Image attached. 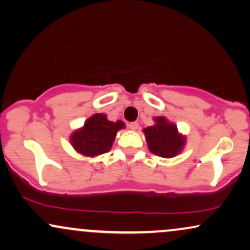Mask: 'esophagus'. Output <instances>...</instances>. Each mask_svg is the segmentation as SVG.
<instances>
[{
    "label": "esophagus",
    "mask_w": 250,
    "mask_h": 250,
    "mask_svg": "<svg viewBox=\"0 0 250 250\" xmlns=\"http://www.w3.org/2000/svg\"><path fill=\"white\" fill-rule=\"evenodd\" d=\"M128 127H129V129H131V130H136V129L138 128V123L137 122H130L128 125Z\"/></svg>",
    "instance_id": "obj_1"
}]
</instances>
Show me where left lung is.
Listing matches in <instances>:
<instances>
[{"instance_id": "1", "label": "left lung", "mask_w": 250, "mask_h": 250, "mask_svg": "<svg viewBox=\"0 0 250 250\" xmlns=\"http://www.w3.org/2000/svg\"><path fill=\"white\" fill-rule=\"evenodd\" d=\"M156 125L144 129L150 151L163 158H172L178 154L185 144V138L178 134L175 125L163 116L154 119Z\"/></svg>"}]
</instances>
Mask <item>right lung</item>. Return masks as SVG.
Here are the masks:
<instances>
[{
  "label": "right lung",
  "instance_id": "add662e5",
  "mask_svg": "<svg viewBox=\"0 0 250 250\" xmlns=\"http://www.w3.org/2000/svg\"><path fill=\"white\" fill-rule=\"evenodd\" d=\"M125 128L122 121H108L105 114H94L85 122L81 130L71 136V144L84 156L94 157L108 152L120 129Z\"/></svg>",
  "mask_w": 250,
  "mask_h": 250
}]
</instances>
